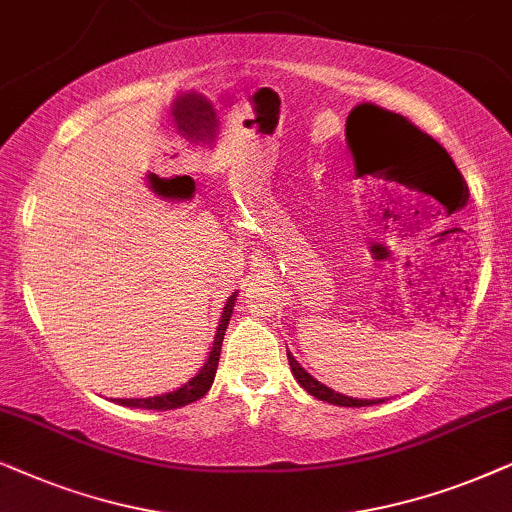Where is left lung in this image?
I'll use <instances>...</instances> for the list:
<instances>
[{
    "label": "left lung",
    "mask_w": 512,
    "mask_h": 512,
    "mask_svg": "<svg viewBox=\"0 0 512 512\" xmlns=\"http://www.w3.org/2000/svg\"><path fill=\"white\" fill-rule=\"evenodd\" d=\"M374 112L379 114V119L393 121V124L400 128L398 140L393 142L391 152L386 154V163L393 173H398V175L421 173V175H426V180H431V182L435 180V182H440V185L447 180V177H452V180H456L463 187V177L459 173V168L454 166L452 156L445 152V147H442L440 142H435L428 133L419 131L412 121L400 117V114L386 112V109H381V107L379 109L374 107ZM288 360H290V370H292V374H295V379L299 381V386H302L309 395H313V398L325 400V403H332L339 407H367V405L384 403V400L349 398V395L332 391V388L320 384L318 379H313L311 374L297 363L292 353H288Z\"/></svg>",
    "instance_id": "8db88e82"
}]
</instances>
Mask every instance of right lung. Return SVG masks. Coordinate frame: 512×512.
Segmentation results:
<instances>
[{"label": "right lung", "instance_id": "1", "mask_svg": "<svg viewBox=\"0 0 512 512\" xmlns=\"http://www.w3.org/2000/svg\"><path fill=\"white\" fill-rule=\"evenodd\" d=\"M236 297H238V292H234V295L227 299V304H224L220 325H217V332L213 339V346H210L208 358L203 360V365L199 367V372H196V377H192L187 384H182L180 388H175V391H170V393L152 395V398H119L117 403L124 407H142V410H177V407H185L189 403H194V400L203 398V395L210 391V386H213L217 363H220L222 339H224V332H227L231 313H234Z\"/></svg>", "mask_w": 512, "mask_h": 512}]
</instances>
